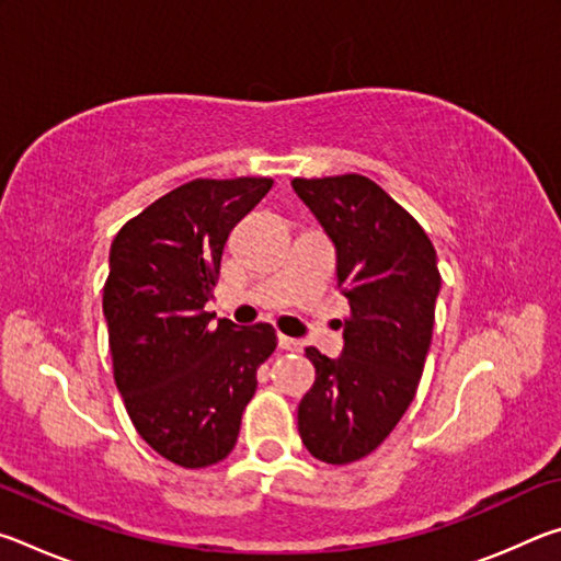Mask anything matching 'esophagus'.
I'll return each mask as SVG.
<instances>
[{"mask_svg": "<svg viewBox=\"0 0 561 561\" xmlns=\"http://www.w3.org/2000/svg\"><path fill=\"white\" fill-rule=\"evenodd\" d=\"M279 348H284V351H299L301 348V344L297 339H291V336H284V334H279Z\"/></svg>", "mask_w": 561, "mask_h": 561, "instance_id": "34e87169", "label": "esophagus"}]
</instances>
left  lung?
Wrapping results in <instances>:
<instances>
[{
    "label": "left lung",
    "mask_w": 561,
    "mask_h": 561,
    "mask_svg": "<svg viewBox=\"0 0 561 561\" xmlns=\"http://www.w3.org/2000/svg\"><path fill=\"white\" fill-rule=\"evenodd\" d=\"M291 187L336 247L351 309L339 358L307 348L317 378L299 403V435L317 460L346 465L374 453L413 401L433 339L438 257L413 215L374 180L294 178Z\"/></svg>",
    "instance_id": "1"
}]
</instances>
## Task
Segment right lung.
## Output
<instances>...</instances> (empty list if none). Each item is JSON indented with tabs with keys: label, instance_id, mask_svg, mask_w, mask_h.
I'll use <instances>...</instances> for the list:
<instances>
[{
	"label": "right lung",
	"instance_id": "right-lung-1",
	"mask_svg": "<svg viewBox=\"0 0 561 561\" xmlns=\"http://www.w3.org/2000/svg\"><path fill=\"white\" fill-rule=\"evenodd\" d=\"M272 178H197L121 227L103 284L113 378L133 425L180 468L232 453L257 368L277 348L272 324H213L205 311L232 227Z\"/></svg>",
	"mask_w": 561,
	"mask_h": 561
}]
</instances>
